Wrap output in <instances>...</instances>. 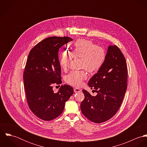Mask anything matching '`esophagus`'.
I'll return each instance as SVG.
<instances>
[{
	"mask_svg": "<svg viewBox=\"0 0 147 147\" xmlns=\"http://www.w3.org/2000/svg\"><path fill=\"white\" fill-rule=\"evenodd\" d=\"M74 90L75 93H79V92H82V89H79V88H74Z\"/></svg>",
	"mask_w": 147,
	"mask_h": 147,
	"instance_id": "1",
	"label": "esophagus"
}]
</instances>
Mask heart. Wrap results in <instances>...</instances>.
Returning <instances> with one entry per match:
<instances>
[{
	"label": "heart",
	"instance_id": "b5f03b06",
	"mask_svg": "<svg viewBox=\"0 0 147 147\" xmlns=\"http://www.w3.org/2000/svg\"><path fill=\"white\" fill-rule=\"evenodd\" d=\"M106 54L105 49L97 46L93 42L84 40H78L75 43L71 51L63 50L59 57V64L64 71H66L72 58H81L80 67L89 72L98 71L105 62ZM87 78L85 71H72L65 76V81L69 85L79 87L83 84Z\"/></svg>",
	"mask_w": 147,
	"mask_h": 147
}]
</instances>
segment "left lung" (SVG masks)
<instances>
[{
    "label": "left lung",
    "instance_id": "left-lung-1",
    "mask_svg": "<svg viewBox=\"0 0 147 147\" xmlns=\"http://www.w3.org/2000/svg\"><path fill=\"white\" fill-rule=\"evenodd\" d=\"M127 68L125 57L116 45L108 47L106 59L88 85L97 94L92 96L83 89L84 100L80 105L82 113L90 121L100 123L110 119L123 101L127 87Z\"/></svg>",
    "mask_w": 147,
    "mask_h": 147
}]
</instances>
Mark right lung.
I'll list each match as a JSON object with an SVG mask.
<instances>
[{
  "label": "right lung",
  "instance_id": "obj_1",
  "mask_svg": "<svg viewBox=\"0 0 147 147\" xmlns=\"http://www.w3.org/2000/svg\"><path fill=\"white\" fill-rule=\"evenodd\" d=\"M72 41L68 37H50L37 43L30 51L23 79L30 110L43 121H51L63 112L65 102L74 93L72 86L62 85L57 93L53 84H62L59 49Z\"/></svg>",
  "mask_w": 147,
  "mask_h": 147
}]
</instances>
